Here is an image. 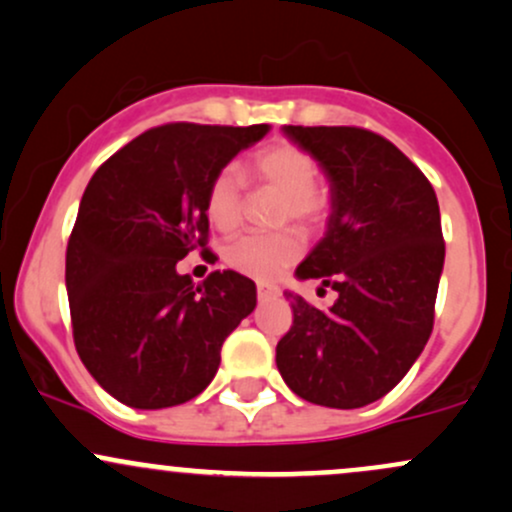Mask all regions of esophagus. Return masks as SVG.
I'll return each mask as SVG.
<instances>
[{
  "mask_svg": "<svg viewBox=\"0 0 512 512\" xmlns=\"http://www.w3.org/2000/svg\"><path fill=\"white\" fill-rule=\"evenodd\" d=\"M279 291H277V286H272V284H265V282H260L257 284V299L260 301H267V299H272V296H277Z\"/></svg>",
  "mask_w": 512,
  "mask_h": 512,
  "instance_id": "34e87169",
  "label": "esophagus"
}]
</instances>
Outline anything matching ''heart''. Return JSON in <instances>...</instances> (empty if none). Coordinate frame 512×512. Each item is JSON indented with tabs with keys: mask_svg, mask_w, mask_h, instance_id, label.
<instances>
[{
	"mask_svg": "<svg viewBox=\"0 0 512 512\" xmlns=\"http://www.w3.org/2000/svg\"><path fill=\"white\" fill-rule=\"evenodd\" d=\"M250 174L257 182L284 194V221L303 228H316L330 211L328 189L320 187L318 165L306 150L294 143H274L257 150L250 160ZM206 216L218 230H233L243 211V179L235 167L213 174L204 201ZM303 252L296 230L282 233H245L230 240L223 257L233 269L255 279H274L294 265Z\"/></svg>",
	"mask_w": 512,
	"mask_h": 512,
	"instance_id": "heart-1",
	"label": "heart"
}]
</instances>
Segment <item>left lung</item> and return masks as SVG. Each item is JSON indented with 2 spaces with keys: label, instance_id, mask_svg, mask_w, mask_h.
<instances>
[{
  "label": "left lung",
  "instance_id": "left-lung-1",
  "mask_svg": "<svg viewBox=\"0 0 512 512\" xmlns=\"http://www.w3.org/2000/svg\"><path fill=\"white\" fill-rule=\"evenodd\" d=\"M323 167L330 218L296 267L338 291L328 308L286 294L294 325L277 367L296 396L328 408H362L386 396L423 352L445 265L432 184L391 140L357 126H284Z\"/></svg>",
  "mask_w": 512,
  "mask_h": 512
}]
</instances>
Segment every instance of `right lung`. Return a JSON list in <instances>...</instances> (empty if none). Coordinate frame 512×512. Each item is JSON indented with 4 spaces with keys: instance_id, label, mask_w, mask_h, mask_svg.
Returning a JSON list of instances; mask_svg holds the SVG:
<instances>
[{
    "instance_id": "obj_1",
    "label": "right lung",
    "mask_w": 512,
    "mask_h": 512,
    "mask_svg": "<svg viewBox=\"0 0 512 512\" xmlns=\"http://www.w3.org/2000/svg\"><path fill=\"white\" fill-rule=\"evenodd\" d=\"M267 131L165 123L89 179L65 284L77 355L116 401L143 411L192 401L216 376L223 342L255 311L252 279L216 269L194 286L177 262L209 243L213 174Z\"/></svg>"
}]
</instances>
